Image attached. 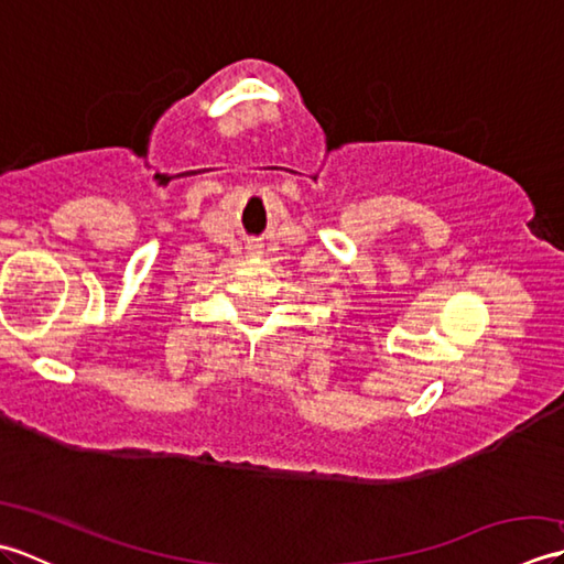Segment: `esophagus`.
<instances>
[{
    "mask_svg": "<svg viewBox=\"0 0 564 564\" xmlns=\"http://www.w3.org/2000/svg\"><path fill=\"white\" fill-rule=\"evenodd\" d=\"M261 245L259 242H249L247 245V257H251V259H257V257H261Z\"/></svg>",
    "mask_w": 564,
    "mask_h": 564,
    "instance_id": "obj_1",
    "label": "esophagus"
}]
</instances>
